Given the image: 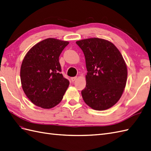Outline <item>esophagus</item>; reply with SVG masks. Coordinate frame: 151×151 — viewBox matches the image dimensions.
Here are the masks:
<instances>
[{"mask_svg": "<svg viewBox=\"0 0 151 151\" xmlns=\"http://www.w3.org/2000/svg\"><path fill=\"white\" fill-rule=\"evenodd\" d=\"M77 77L76 76H75V77H72V78H71V80L72 81V82H75V81L76 80Z\"/></svg>", "mask_w": 151, "mask_h": 151, "instance_id": "1", "label": "esophagus"}]
</instances>
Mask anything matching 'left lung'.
Returning <instances> with one entry per match:
<instances>
[{"instance_id":"1","label":"left lung","mask_w":151,"mask_h":151,"mask_svg":"<svg viewBox=\"0 0 151 151\" xmlns=\"http://www.w3.org/2000/svg\"><path fill=\"white\" fill-rule=\"evenodd\" d=\"M76 43L84 53L87 70L83 101L96 110L110 109L121 98L126 85L127 69L122 54L112 42L101 38Z\"/></svg>"}]
</instances>
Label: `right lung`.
I'll list each match as a JSON object with an SVG mask.
<instances>
[{"mask_svg": "<svg viewBox=\"0 0 151 151\" xmlns=\"http://www.w3.org/2000/svg\"><path fill=\"white\" fill-rule=\"evenodd\" d=\"M69 44L66 41L47 38L30 48L20 68L22 87L34 105L50 109L63 98L69 82L60 73L59 58Z\"/></svg>", "mask_w": 151, "mask_h": 151, "instance_id": "1", "label": "right lung"}]
</instances>
